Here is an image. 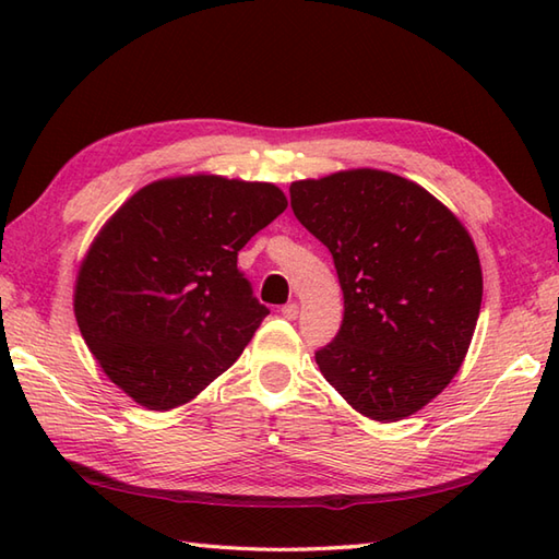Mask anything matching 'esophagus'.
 <instances>
[{
    "label": "esophagus",
    "instance_id": "34e87169",
    "mask_svg": "<svg viewBox=\"0 0 559 559\" xmlns=\"http://www.w3.org/2000/svg\"><path fill=\"white\" fill-rule=\"evenodd\" d=\"M281 314L286 317V319H290V322H293V319H298V314H300V305H298V302L283 305V307H281Z\"/></svg>",
    "mask_w": 559,
    "mask_h": 559
}]
</instances>
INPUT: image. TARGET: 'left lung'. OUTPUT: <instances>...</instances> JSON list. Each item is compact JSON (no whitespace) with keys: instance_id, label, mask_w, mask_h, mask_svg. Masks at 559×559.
<instances>
[{"instance_id":"1","label":"left lung","mask_w":559,"mask_h":559,"mask_svg":"<svg viewBox=\"0 0 559 559\" xmlns=\"http://www.w3.org/2000/svg\"><path fill=\"white\" fill-rule=\"evenodd\" d=\"M298 221L334 257L338 336L317 350L326 382L365 418L396 423L449 386L483 302L473 237L406 177L353 168L290 185Z\"/></svg>"}]
</instances>
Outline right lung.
Listing matches in <instances>:
<instances>
[{
  "label": "right lung",
  "mask_w": 559,
  "mask_h": 559,
  "mask_svg": "<svg viewBox=\"0 0 559 559\" xmlns=\"http://www.w3.org/2000/svg\"><path fill=\"white\" fill-rule=\"evenodd\" d=\"M286 206L271 182L194 173L141 187L105 221L79 264L74 317L117 389L173 411L240 358L269 310L237 252Z\"/></svg>",
  "instance_id": "1"
}]
</instances>
